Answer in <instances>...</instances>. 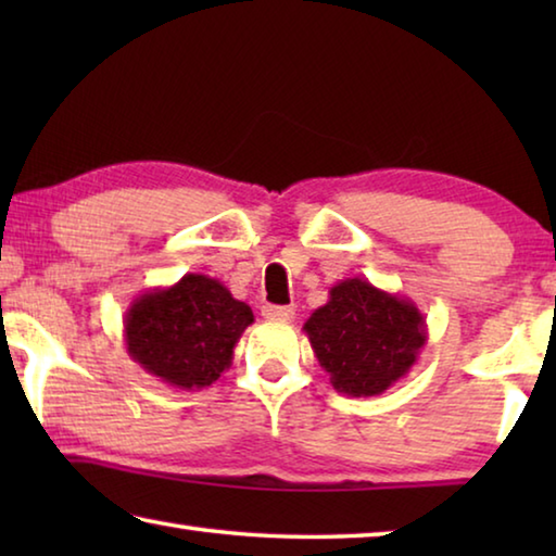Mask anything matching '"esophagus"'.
I'll list each match as a JSON object with an SVG mask.
<instances>
[{
    "mask_svg": "<svg viewBox=\"0 0 556 556\" xmlns=\"http://www.w3.org/2000/svg\"><path fill=\"white\" fill-rule=\"evenodd\" d=\"M262 316L271 318V321H291V318H294V306L267 304L265 308H262Z\"/></svg>",
    "mask_w": 556,
    "mask_h": 556,
    "instance_id": "34e87169",
    "label": "esophagus"
}]
</instances>
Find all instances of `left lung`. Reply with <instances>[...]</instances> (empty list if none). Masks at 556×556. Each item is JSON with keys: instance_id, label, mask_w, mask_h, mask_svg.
Returning a JSON list of instances; mask_svg holds the SVG:
<instances>
[{"instance_id": "obj_1", "label": "left lung", "mask_w": 556, "mask_h": 556, "mask_svg": "<svg viewBox=\"0 0 556 556\" xmlns=\"http://www.w3.org/2000/svg\"><path fill=\"white\" fill-rule=\"evenodd\" d=\"M304 331L331 384L348 397L390 390L414 368L429 338L427 318L412 299L361 277L331 287Z\"/></svg>"}]
</instances>
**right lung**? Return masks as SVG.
<instances>
[{"mask_svg": "<svg viewBox=\"0 0 556 556\" xmlns=\"http://www.w3.org/2000/svg\"><path fill=\"white\" fill-rule=\"evenodd\" d=\"M252 321V308L228 287L191 271L131 301L125 345L131 361L168 388L203 390L230 368L235 343Z\"/></svg>", "mask_w": 556, "mask_h": 556, "instance_id": "right-lung-1", "label": "right lung"}]
</instances>
